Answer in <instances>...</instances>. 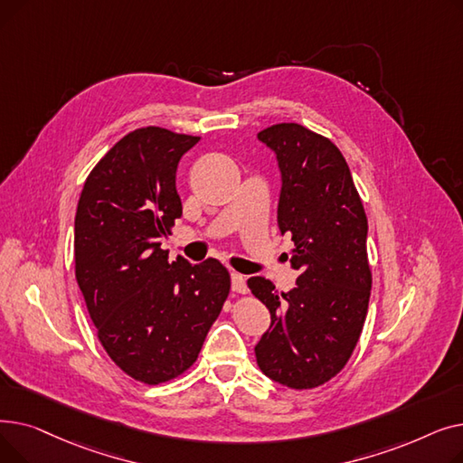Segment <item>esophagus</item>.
<instances>
[{"label": "esophagus", "mask_w": 463, "mask_h": 463, "mask_svg": "<svg viewBox=\"0 0 463 463\" xmlns=\"http://www.w3.org/2000/svg\"><path fill=\"white\" fill-rule=\"evenodd\" d=\"M231 285H232L234 293H240V295H244L246 290H248L246 278L241 276V274H238V272H232V274H231Z\"/></svg>", "instance_id": "esophagus-1"}]
</instances>
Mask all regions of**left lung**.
I'll use <instances>...</instances> for the list:
<instances>
[{"label":"left lung","instance_id":"left-lung-1","mask_svg":"<svg viewBox=\"0 0 463 463\" xmlns=\"http://www.w3.org/2000/svg\"><path fill=\"white\" fill-rule=\"evenodd\" d=\"M257 138L278 159V225L295 241L290 266L300 276L288 293L262 276L248 279L272 317L255 356L266 377L302 391L342 372L356 347L372 290L368 219L328 138L298 124L266 128Z\"/></svg>","mask_w":463,"mask_h":463}]
</instances>
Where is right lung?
Listing matches in <instances>:
<instances>
[{"label": "right lung", "mask_w": 463, "mask_h": 463, "mask_svg": "<svg viewBox=\"0 0 463 463\" xmlns=\"http://www.w3.org/2000/svg\"><path fill=\"white\" fill-rule=\"evenodd\" d=\"M201 138L142 128L90 173L75 217V274L99 342L137 381L159 384L197 360L229 297L217 259L168 262L161 250L182 215L176 170Z\"/></svg>", "instance_id": "obj_1"}]
</instances>
